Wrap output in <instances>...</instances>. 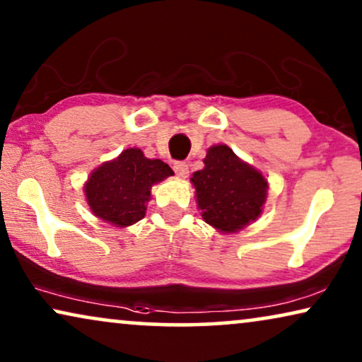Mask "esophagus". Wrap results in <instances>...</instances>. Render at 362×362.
I'll return each mask as SVG.
<instances>
[{
	"label": "esophagus",
	"mask_w": 362,
	"mask_h": 362,
	"mask_svg": "<svg viewBox=\"0 0 362 362\" xmlns=\"http://www.w3.org/2000/svg\"><path fill=\"white\" fill-rule=\"evenodd\" d=\"M173 170H175V173L180 177H186L187 175H189V168H187V165L186 163H182V161H177V163H175V166H173Z\"/></svg>",
	"instance_id": "obj_1"
}]
</instances>
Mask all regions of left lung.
<instances>
[{
    "label": "left lung",
    "instance_id": "1",
    "mask_svg": "<svg viewBox=\"0 0 362 362\" xmlns=\"http://www.w3.org/2000/svg\"><path fill=\"white\" fill-rule=\"evenodd\" d=\"M202 161L204 168L191 176L197 209L217 232L237 234L264 212L269 181L227 145L207 148Z\"/></svg>",
    "mask_w": 362,
    "mask_h": 362
}]
</instances>
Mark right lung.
I'll list each match as a JSON object with an SVG mask.
<instances>
[{
	"label": "right lung",
	"mask_w": 362,
	"mask_h": 362,
	"mask_svg": "<svg viewBox=\"0 0 362 362\" xmlns=\"http://www.w3.org/2000/svg\"><path fill=\"white\" fill-rule=\"evenodd\" d=\"M175 175L161 160H150L140 148H127L95 168L83 185L92 214L113 227L141 221L151 199V187Z\"/></svg>",
	"instance_id": "1"
}]
</instances>
